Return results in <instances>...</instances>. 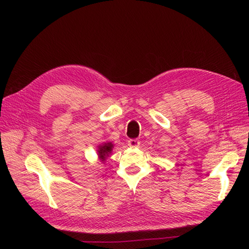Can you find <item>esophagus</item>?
Returning a JSON list of instances; mask_svg holds the SVG:
<instances>
[{
	"label": "esophagus",
	"mask_w": 249,
	"mask_h": 249,
	"mask_svg": "<svg viewBox=\"0 0 249 249\" xmlns=\"http://www.w3.org/2000/svg\"><path fill=\"white\" fill-rule=\"evenodd\" d=\"M139 144H140V141L138 139H129L128 140V145L130 147H137V146H139Z\"/></svg>",
	"instance_id": "esophagus-1"
}]
</instances>
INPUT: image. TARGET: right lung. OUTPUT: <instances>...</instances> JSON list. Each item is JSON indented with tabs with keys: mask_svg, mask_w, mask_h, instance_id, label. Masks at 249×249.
I'll return each instance as SVG.
<instances>
[{
	"mask_svg": "<svg viewBox=\"0 0 249 249\" xmlns=\"http://www.w3.org/2000/svg\"><path fill=\"white\" fill-rule=\"evenodd\" d=\"M113 149V144L112 142H106V143H103L100 144L98 146V156L100 158V160L102 161H105L106 158H107L109 156V154L111 153V151H112Z\"/></svg>",
	"mask_w": 249,
	"mask_h": 249,
	"instance_id": "right-lung-1",
	"label": "right lung"
}]
</instances>
